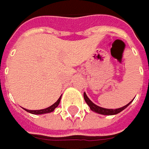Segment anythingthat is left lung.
<instances>
[{
  "mask_svg": "<svg viewBox=\"0 0 149 149\" xmlns=\"http://www.w3.org/2000/svg\"><path fill=\"white\" fill-rule=\"evenodd\" d=\"M84 99H85V101L87 103V105L90 107V109L92 110L93 112H96V113H100V114H103V115H113V114H117V113H120V112L124 110L125 109H126L129 105H130V103L132 102H130L128 104H126L125 106H124L122 108H120V109H104V108H102V107H99V106H97V105H96L95 103H93L91 101L90 99L88 98V97L86 96V92H84Z\"/></svg>",
  "mask_w": 149,
  "mask_h": 149,
  "instance_id": "8db88e82",
  "label": "left lung"
}]
</instances>
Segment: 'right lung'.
Segmentation results:
<instances>
[{
  "instance_id": "right-lung-1",
  "label": "right lung",
  "mask_w": 149,
  "mask_h": 149,
  "mask_svg": "<svg viewBox=\"0 0 149 149\" xmlns=\"http://www.w3.org/2000/svg\"><path fill=\"white\" fill-rule=\"evenodd\" d=\"M61 100V97L58 98V100L54 104H52V106L48 107L47 109H40V110H29L26 109H24V110H26L27 112L30 113H33V114H43V113H51V112L54 111V109L58 106L59 102Z\"/></svg>"
}]
</instances>
